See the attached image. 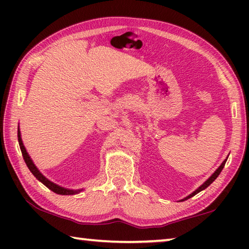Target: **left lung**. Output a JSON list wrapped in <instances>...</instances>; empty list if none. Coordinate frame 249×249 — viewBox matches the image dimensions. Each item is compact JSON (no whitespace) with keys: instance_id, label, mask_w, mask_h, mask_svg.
Returning <instances> with one entry per match:
<instances>
[{"instance_id":"obj_1","label":"left lung","mask_w":249,"mask_h":249,"mask_svg":"<svg viewBox=\"0 0 249 249\" xmlns=\"http://www.w3.org/2000/svg\"><path fill=\"white\" fill-rule=\"evenodd\" d=\"M226 160H227V159H225V160H224V161H223V163H222V165H221L220 167H218V168H217V170H216L215 172H214V174H213L212 176H211V177H210V178H209L208 180H206V181H205V182H204L203 184H202V185H201V187H200L199 189H196V190L195 192H193V193H191V195H190V196H187V197H184V199H183V201H184V200H188V199H190V197H191V196H196V193H199L200 191H202V190H204V189H205V188H208V187H209V185H210L211 183H212V182H213V181H214V180H215V179L217 178V177H218V175H220V174H221V171L223 170V168H224V166H225V162H226Z\"/></svg>"}]
</instances>
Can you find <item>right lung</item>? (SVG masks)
Returning <instances> with one entry per match:
<instances>
[{
	"label": "right lung",
	"mask_w": 249,
	"mask_h": 249,
	"mask_svg": "<svg viewBox=\"0 0 249 249\" xmlns=\"http://www.w3.org/2000/svg\"><path fill=\"white\" fill-rule=\"evenodd\" d=\"M18 144H19V147H20V151H22V155H23V158L25 160V162H26L28 169L31 170L32 174L35 176L36 178L40 181V182H43L46 185V187L50 189L52 191H53L54 193H57V195L69 196V195H75V193H79L80 191H81V190H69V189L61 188V187H59V185L52 182V181H49L47 178H45V177L40 174L39 170L37 169L36 166L34 165V162L32 161L31 157H29L26 149H25V147L23 145V142H22V138H20L19 129H18Z\"/></svg>",
	"instance_id": "add662e5"
}]
</instances>
